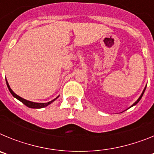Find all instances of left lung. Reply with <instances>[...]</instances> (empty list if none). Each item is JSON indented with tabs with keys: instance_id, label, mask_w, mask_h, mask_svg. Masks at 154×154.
Masks as SVG:
<instances>
[{
	"instance_id": "8db88e82",
	"label": "left lung",
	"mask_w": 154,
	"mask_h": 154,
	"mask_svg": "<svg viewBox=\"0 0 154 154\" xmlns=\"http://www.w3.org/2000/svg\"><path fill=\"white\" fill-rule=\"evenodd\" d=\"M146 87H145V88H144L142 94H141V96H140V97H139V99H137V101H136V102H135V103H133V105H132V106H130V107L133 106H135V105H137V103H139V101H140V99H141V98H142V96H143V95L144 92H145V90H146Z\"/></svg>"
}]
</instances>
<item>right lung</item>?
Instances as JSON below:
<instances>
[{
  "mask_svg": "<svg viewBox=\"0 0 154 154\" xmlns=\"http://www.w3.org/2000/svg\"><path fill=\"white\" fill-rule=\"evenodd\" d=\"M6 83H7V85H8V89H9V91H10L11 93L12 94V96H14V98H16L17 99H18L19 101H21V103H23V104H24L25 106H27L28 107H29V108H33V109H41V108H44V107L47 106H48L49 104H51L52 102H54L55 100V99H57V98H55V99H53V100H51V101L48 102V103H34V102H31V101H28V100H26V99H23V98L20 97L19 96H17V94H15L14 92L12 91V89L10 88V85H9V84H8V81L6 80Z\"/></svg>",
  "mask_w": 154,
  "mask_h": 154,
  "instance_id": "add662e5",
  "label": "right lung"
}]
</instances>
